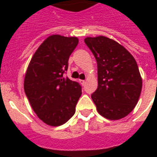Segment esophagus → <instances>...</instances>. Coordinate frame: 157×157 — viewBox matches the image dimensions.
Wrapping results in <instances>:
<instances>
[{
	"mask_svg": "<svg viewBox=\"0 0 157 157\" xmlns=\"http://www.w3.org/2000/svg\"><path fill=\"white\" fill-rule=\"evenodd\" d=\"M80 83H81L82 86H84L86 84V81L85 80H80Z\"/></svg>",
	"mask_w": 157,
	"mask_h": 157,
	"instance_id": "esophagus-1",
	"label": "esophagus"
}]
</instances>
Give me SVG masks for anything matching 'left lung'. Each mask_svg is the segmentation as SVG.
I'll list each match as a JSON object with an SVG mask.
<instances>
[{
    "instance_id": "8db88e82",
    "label": "left lung",
    "mask_w": 157,
    "mask_h": 157,
    "mask_svg": "<svg viewBox=\"0 0 157 157\" xmlns=\"http://www.w3.org/2000/svg\"><path fill=\"white\" fill-rule=\"evenodd\" d=\"M84 41L98 64V86L91 96L98 112L110 120L124 118L135 109L142 89L135 58L124 47L104 36Z\"/></svg>"
}]
</instances>
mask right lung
<instances>
[{
	"instance_id": "right-lung-1",
	"label": "right lung",
	"mask_w": 157,
	"mask_h": 157,
	"mask_svg": "<svg viewBox=\"0 0 157 157\" xmlns=\"http://www.w3.org/2000/svg\"><path fill=\"white\" fill-rule=\"evenodd\" d=\"M77 44L75 37L49 36L36 50L27 70L26 96L37 116L48 125L64 124L75 114L82 86L64 74Z\"/></svg>"
}]
</instances>
